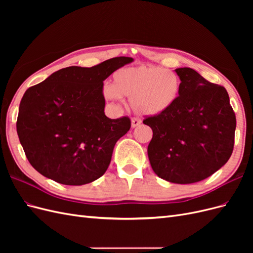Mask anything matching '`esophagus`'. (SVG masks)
<instances>
[{"mask_svg": "<svg viewBox=\"0 0 253 253\" xmlns=\"http://www.w3.org/2000/svg\"><path fill=\"white\" fill-rule=\"evenodd\" d=\"M140 124H141V120L139 118H132V120H131V126L133 128L140 126Z\"/></svg>", "mask_w": 253, "mask_h": 253, "instance_id": "esophagus-1", "label": "esophagus"}]
</instances>
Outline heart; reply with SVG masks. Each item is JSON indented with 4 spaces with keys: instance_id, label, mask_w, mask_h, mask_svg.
<instances>
[{
    "instance_id": "1",
    "label": "heart",
    "mask_w": 253,
    "mask_h": 253,
    "mask_svg": "<svg viewBox=\"0 0 253 253\" xmlns=\"http://www.w3.org/2000/svg\"><path fill=\"white\" fill-rule=\"evenodd\" d=\"M180 88L181 81L175 73L156 65H138L118 70L113 75V85L105 84L102 94L110 101L128 97L136 113L158 116L177 102Z\"/></svg>"
}]
</instances>
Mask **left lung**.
<instances>
[{"instance_id": "1", "label": "left lung", "mask_w": 253, "mask_h": 253, "mask_svg": "<svg viewBox=\"0 0 253 253\" xmlns=\"http://www.w3.org/2000/svg\"><path fill=\"white\" fill-rule=\"evenodd\" d=\"M175 72L181 81L177 102L143 124L153 131L148 147L153 171L167 181L186 185L209 177L228 162L236 119L225 87L192 68Z\"/></svg>"}]
</instances>
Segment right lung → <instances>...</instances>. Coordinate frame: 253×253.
Returning a JSON list of instances; mask_svg holds the SVG:
<instances>
[{
  "label": "right lung",
  "instance_id": "obj_1",
  "mask_svg": "<svg viewBox=\"0 0 253 253\" xmlns=\"http://www.w3.org/2000/svg\"><path fill=\"white\" fill-rule=\"evenodd\" d=\"M133 61L117 57L93 67L62 68L25 91L17 132L38 172L67 186L85 185L105 173L131 120L105 116L103 81Z\"/></svg>",
  "mask_w": 253,
  "mask_h": 253
}]
</instances>
